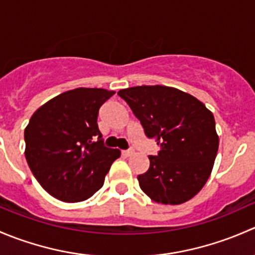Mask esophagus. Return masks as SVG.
<instances>
[{
	"label": "esophagus",
	"instance_id": "obj_1",
	"mask_svg": "<svg viewBox=\"0 0 255 255\" xmlns=\"http://www.w3.org/2000/svg\"><path fill=\"white\" fill-rule=\"evenodd\" d=\"M123 154H125L126 156H130V155H133V154H134V150H133V149H128V150L123 151Z\"/></svg>",
	"mask_w": 255,
	"mask_h": 255
}]
</instances>
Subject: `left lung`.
<instances>
[{"instance_id":"obj_1","label":"left lung","mask_w":255,"mask_h":255,"mask_svg":"<svg viewBox=\"0 0 255 255\" xmlns=\"http://www.w3.org/2000/svg\"><path fill=\"white\" fill-rule=\"evenodd\" d=\"M118 95L140 121L159 150L138 181L153 201L180 205L205 186L218 150L215 117L200 100L175 87L135 86Z\"/></svg>"}]
</instances>
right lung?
Masks as SVG:
<instances>
[{
    "label": "right lung",
    "instance_id": "obj_1",
    "mask_svg": "<svg viewBox=\"0 0 255 255\" xmlns=\"http://www.w3.org/2000/svg\"><path fill=\"white\" fill-rule=\"evenodd\" d=\"M115 91H65L40 106L24 129L25 159L40 186L64 202L85 201L102 187L118 149L106 148L99 110Z\"/></svg>",
    "mask_w": 255,
    "mask_h": 255
}]
</instances>
